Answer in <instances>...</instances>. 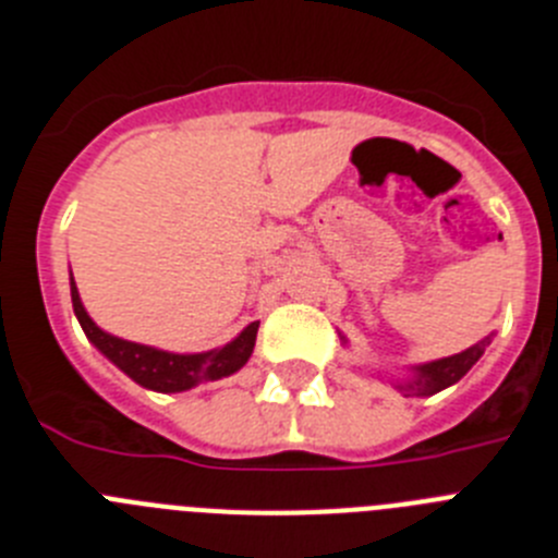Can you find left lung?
<instances>
[{"mask_svg": "<svg viewBox=\"0 0 558 558\" xmlns=\"http://www.w3.org/2000/svg\"><path fill=\"white\" fill-rule=\"evenodd\" d=\"M486 347H489V338L475 343V347H470L466 352L452 354V357H441L433 360V363L413 366L411 377L397 379L393 388H397L399 393H405V397H430V393L445 391V388L456 386L458 379L475 366L477 360H481V354L486 352Z\"/></svg>", "mask_w": 558, "mask_h": 558, "instance_id": "1", "label": "left lung"}]
</instances>
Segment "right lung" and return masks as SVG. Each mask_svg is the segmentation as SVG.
Here are the masks:
<instances>
[{
	"mask_svg": "<svg viewBox=\"0 0 558 558\" xmlns=\"http://www.w3.org/2000/svg\"><path fill=\"white\" fill-rule=\"evenodd\" d=\"M69 288H72V307H75L77 322H81L86 338L111 360L113 366L125 372L133 383H140L142 388H150V391L179 393L190 391L201 383H209V379L229 377V374L240 372L248 363L251 352H254L259 322L248 324L226 347L201 354H175L165 352V349L145 347V343H133V340H122L117 335H108L106 329H100L88 318L81 293L75 288V279L69 282Z\"/></svg>",
	"mask_w": 558,
	"mask_h": 558,
	"instance_id": "obj_1",
	"label": "right lung"
}]
</instances>
